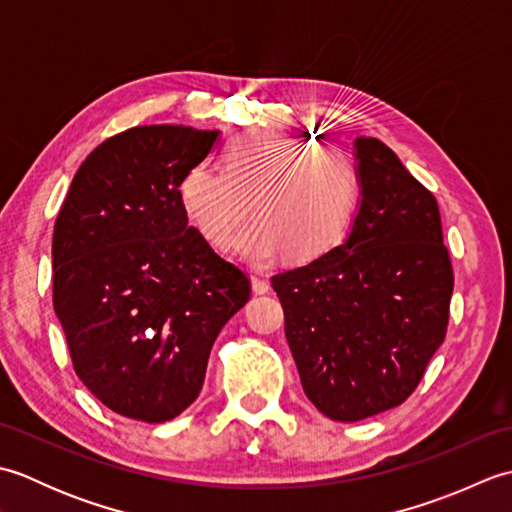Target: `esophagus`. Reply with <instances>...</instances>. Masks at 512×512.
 <instances>
[{"label": "esophagus", "mask_w": 512, "mask_h": 512, "mask_svg": "<svg viewBox=\"0 0 512 512\" xmlns=\"http://www.w3.org/2000/svg\"><path fill=\"white\" fill-rule=\"evenodd\" d=\"M250 281H253L255 295H266V292H270V281L268 279L259 277V275H253V277H250Z\"/></svg>", "instance_id": "34e87169"}]
</instances>
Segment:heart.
I'll return each instance as SVG.
<instances>
[{
    "label": "heart",
    "mask_w": 512,
    "mask_h": 512,
    "mask_svg": "<svg viewBox=\"0 0 512 512\" xmlns=\"http://www.w3.org/2000/svg\"><path fill=\"white\" fill-rule=\"evenodd\" d=\"M358 189V169L343 149L250 132L226 147L224 171L195 165L184 173L180 204L217 250L235 244L253 206L257 224L237 242L239 253L255 264L281 250L292 262H308L339 242Z\"/></svg>",
    "instance_id": "heart-1"
}]
</instances>
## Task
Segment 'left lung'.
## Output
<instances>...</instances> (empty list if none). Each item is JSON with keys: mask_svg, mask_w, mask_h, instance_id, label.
<instances>
[{"mask_svg": "<svg viewBox=\"0 0 512 512\" xmlns=\"http://www.w3.org/2000/svg\"><path fill=\"white\" fill-rule=\"evenodd\" d=\"M361 206L345 242L273 275L310 402L356 422L405 402L444 343L453 266L433 193L378 138L358 136Z\"/></svg>", "mask_w": 512, "mask_h": 512, "instance_id": "8db88e82", "label": "left lung"}]
</instances>
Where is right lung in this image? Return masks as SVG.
<instances>
[{
    "label": "right lung",
    "mask_w": 512,
    "mask_h": 512,
    "mask_svg": "<svg viewBox=\"0 0 512 512\" xmlns=\"http://www.w3.org/2000/svg\"><path fill=\"white\" fill-rule=\"evenodd\" d=\"M217 134L145 125L83 160L52 235V303L72 367L105 407L167 422L198 398L250 279L189 226L180 182Z\"/></svg>",
    "instance_id": "obj_1"
}]
</instances>
